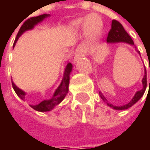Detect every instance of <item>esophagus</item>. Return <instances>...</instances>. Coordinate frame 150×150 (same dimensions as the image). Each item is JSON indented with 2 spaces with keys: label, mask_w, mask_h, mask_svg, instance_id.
<instances>
[{
  "label": "esophagus",
  "mask_w": 150,
  "mask_h": 150,
  "mask_svg": "<svg viewBox=\"0 0 150 150\" xmlns=\"http://www.w3.org/2000/svg\"><path fill=\"white\" fill-rule=\"evenodd\" d=\"M84 54H85L84 47H83L82 46H79V47L76 48V52H75L74 62H76L80 61V60H81L82 57H84Z\"/></svg>",
  "instance_id": "1"
}]
</instances>
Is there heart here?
I'll return each instance as SVG.
<instances>
[{
  "instance_id": "1",
  "label": "heart",
  "mask_w": 150,
  "mask_h": 150,
  "mask_svg": "<svg viewBox=\"0 0 150 150\" xmlns=\"http://www.w3.org/2000/svg\"><path fill=\"white\" fill-rule=\"evenodd\" d=\"M92 17L93 16H88L86 18L77 20L75 22V26L76 28L87 30L92 37H96L101 32L102 22L100 19H97V22L96 20L92 21Z\"/></svg>"
}]
</instances>
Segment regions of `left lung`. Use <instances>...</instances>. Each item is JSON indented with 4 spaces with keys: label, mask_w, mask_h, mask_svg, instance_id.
Here are the masks:
<instances>
[{
    "label": "left lung",
    "mask_w": 150,
    "mask_h": 150,
    "mask_svg": "<svg viewBox=\"0 0 150 150\" xmlns=\"http://www.w3.org/2000/svg\"><path fill=\"white\" fill-rule=\"evenodd\" d=\"M107 42L108 43H115V42H123V43H127V44H129V45H135L134 44V42L133 40L131 39V37L129 35V34L125 31L124 28L122 27V25L115 21V20H113L112 21V24H111V29L110 31L108 32V37H107ZM140 53V52H139ZM141 55V54H140ZM142 88L139 91H137L135 94L134 97L132 98V100L125 105H122V106H114L111 103H108V101L106 100L103 95L102 94V92H100V96L102 97V99L107 103L108 106L111 107L112 108L114 109H116V110H124V109H128L129 108L132 107L133 105L136 103L141 98L142 96H143L145 90H146V87H147V73H146V69H145V73H144V76L142 80ZM149 87H150V80H149Z\"/></svg>",
    "instance_id": "8db88e82"
}]
</instances>
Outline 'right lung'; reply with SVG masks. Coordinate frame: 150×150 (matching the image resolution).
Listing matches in <instances>:
<instances>
[{
    "mask_svg": "<svg viewBox=\"0 0 150 150\" xmlns=\"http://www.w3.org/2000/svg\"><path fill=\"white\" fill-rule=\"evenodd\" d=\"M49 15H47V14H44V15H39V16H36V17H32L28 20H27L23 25L21 27L18 34H17V36L15 38V43L14 45H15L16 42L18 41L19 37L25 32V31H28V30H30L32 28H35V25H37L38 23H40L41 21H42L45 18L48 17ZM72 68H73V65L69 62L64 69V74H63V78L62 80V82L61 84L59 85V87L56 88V90L54 91L53 96L48 99V100H44L42 102H41L40 103L38 104H34V105H30L31 108H33L36 111H40V112H47V111H50L52 110L53 108H54V107H56L58 104H60L62 100L65 98L66 95L68 94L69 92V76H70V73L72 72ZM12 85H13V88L15 91L16 95L21 99V100H25V96H26V93L19 88L15 83L12 81Z\"/></svg>",
    "mask_w": 150,
    "mask_h": 150,
    "instance_id": "right-lung-1",
    "label": "right lung"
}]
</instances>
